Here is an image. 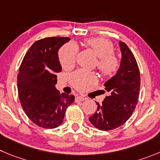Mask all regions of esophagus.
Segmentation results:
<instances>
[{
	"label": "esophagus",
	"instance_id": "34e87169",
	"mask_svg": "<svg viewBox=\"0 0 160 160\" xmlns=\"http://www.w3.org/2000/svg\"><path fill=\"white\" fill-rule=\"evenodd\" d=\"M84 99H86V98H84V97L83 96H80V95H77L75 98V101L76 102H80V101H83Z\"/></svg>",
	"mask_w": 160,
	"mask_h": 160
}]
</instances>
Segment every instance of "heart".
Instances as JSON below:
<instances>
[{
	"instance_id": "obj_1",
	"label": "heart",
	"mask_w": 160,
	"mask_h": 160,
	"mask_svg": "<svg viewBox=\"0 0 160 160\" xmlns=\"http://www.w3.org/2000/svg\"><path fill=\"white\" fill-rule=\"evenodd\" d=\"M85 44L92 49L98 57L97 67L105 76H112L117 72L119 61L113 53L114 46L104 38H91L85 41ZM78 47L75 43L65 44L59 50V61L63 68H71L76 62ZM72 84L77 90H84L90 84L95 83L96 77L93 73L83 70H77L70 76Z\"/></svg>"
}]
</instances>
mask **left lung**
I'll use <instances>...</instances> for the list:
<instances>
[{"label": "left lung", "mask_w": 160, "mask_h": 160, "mask_svg": "<svg viewBox=\"0 0 160 160\" xmlns=\"http://www.w3.org/2000/svg\"><path fill=\"white\" fill-rule=\"evenodd\" d=\"M122 59L115 75L105 83L110 93L102 105L89 118L91 123L101 130H111L123 125L132 115L138 101L141 77L137 61L125 42H119Z\"/></svg>", "instance_id": "left-lung-1"}]
</instances>
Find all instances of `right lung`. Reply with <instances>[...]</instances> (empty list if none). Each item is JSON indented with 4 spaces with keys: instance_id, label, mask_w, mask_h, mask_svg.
<instances>
[{
    "instance_id": "1",
    "label": "right lung",
    "mask_w": 160,
    "mask_h": 160,
    "mask_svg": "<svg viewBox=\"0 0 160 160\" xmlns=\"http://www.w3.org/2000/svg\"><path fill=\"white\" fill-rule=\"evenodd\" d=\"M69 40L50 37L36 41L19 67V101L27 116L40 127L54 129L62 125L67 107L74 102V95L60 94L55 87L57 73L62 71L58 50Z\"/></svg>"
}]
</instances>
